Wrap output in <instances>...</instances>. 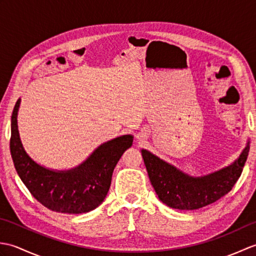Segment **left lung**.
<instances>
[{
	"instance_id": "8db88e82",
	"label": "left lung",
	"mask_w": 256,
	"mask_h": 256,
	"mask_svg": "<svg viewBox=\"0 0 256 256\" xmlns=\"http://www.w3.org/2000/svg\"><path fill=\"white\" fill-rule=\"evenodd\" d=\"M250 150V140L240 156L208 175L194 177L158 156L142 148V156L152 186L162 204L179 210H194L224 197L240 178Z\"/></svg>"
}]
</instances>
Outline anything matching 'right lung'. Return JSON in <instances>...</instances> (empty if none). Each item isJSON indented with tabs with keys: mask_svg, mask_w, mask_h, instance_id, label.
I'll return each mask as SVG.
<instances>
[{
	"mask_svg": "<svg viewBox=\"0 0 256 256\" xmlns=\"http://www.w3.org/2000/svg\"><path fill=\"white\" fill-rule=\"evenodd\" d=\"M20 99L10 118V150L20 180L37 201L62 214H86L99 206L111 186L114 167L133 144V135L118 136L92 152L88 158L70 170H50L26 153L20 138L18 114Z\"/></svg>",
	"mask_w": 256,
	"mask_h": 256,
	"instance_id": "add662e5",
	"label": "right lung"
}]
</instances>
